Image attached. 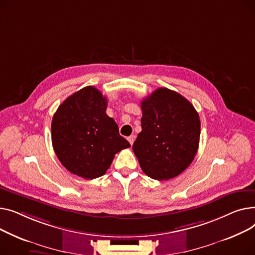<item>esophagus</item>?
I'll use <instances>...</instances> for the list:
<instances>
[{
  "instance_id": "obj_1",
  "label": "esophagus",
  "mask_w": 255,
  "mask_h": 255,
  "mask_svg": "<svg viewBox=\"0 0 255 255\" xmlns=\"http://www.w3.org/2000/svg\"><path fill=\"white\" fill-rule=\"evenodd\" d=\"M134 138H136V137H134L133 134H131V136H129V137L128 138V142H129L130 145H132V143H133V141H134Z\"/></svg>"
}]
</instances>
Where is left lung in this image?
I'll use <instances>...</instances> for the list:
<instances>
[{"mask_svg":"<svg viewBox=\"0 0 255 255\" xmlns=\"http://www.w3.org/2000/svg\"><path fill=\"white\" fill-rule=\"evenodd\" d=\"M142 130L132 150L143 172L155 180L181 174L199 148L201 122L189 101L160 87L141 103Z\"/></svg>","mask_w":255,"mask_h":255,"instance_id":"8db88e82","label":"left lung"}]
</instances>
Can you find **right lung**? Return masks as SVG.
Instances as JSON below:
<instances>
[{
    "label": "right lung",
    "mask_w": 255,
    "mask_h": 255,
    "mask_svg": "<svg viewBox=\"0 0 255 255\" xmlns=\"http://www.w3.org/2000/svg\"><path fill=\"white\" fill-rule=\"evenodd\" d=\"M107 99L86 86L59 105L51 123L54 152L63 166L84 179L103 176L114 155L130 144L106 114Z\"/></svg>",
    "instance_id": "right-lung-1"
}]
</instances>
